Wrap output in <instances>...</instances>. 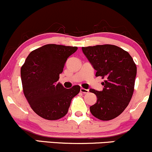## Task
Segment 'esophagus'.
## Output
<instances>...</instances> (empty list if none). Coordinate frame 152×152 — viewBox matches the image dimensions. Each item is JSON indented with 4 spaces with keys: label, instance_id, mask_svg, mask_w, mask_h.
<instances>
[{
    "label": "esophagus",
    "instance_id": "1",
    "mask_svg": "<svg viewBox=\"0 0 152 152\" xmlns=\"http://www.w3.org/2000/svg\"><path fill=\"white\" fill-rule=\"evenodd\" d=\"M80 92H81V93H88V92H89V90H88V89H85V88H80Z\"/></svg>",
    "mask_w": 152,
    "mask_h": 152
}]
</instances>
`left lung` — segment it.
<instances>
[{"label":"left lung","instance_id":"obj_1","mask_svg":"<svg viewBox=\"0 0 152 152\" xmlns=\"http://www.w3.org/2000/svg\"><path fill=\"white\" fill-rule=\"evenodd\" d=\"M96 70L95 76L105 78L102 91L90 89L97 102L90 107L93 115L102 121L118 116L129 105L134 90L136 66L126 51L115 45L103 44L82 47Z\"/></svg>","mask_w":152,"mask_h":152}]
</instances>
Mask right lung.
I'll list each match as a JSON object with an SVG mask.
<instances>
[{"mask_svg":"<svg viewBox=\"0 0 152 152\" xmlns=\"http://www.w3.org/2000/svg\"><path fill=\"white\" fill-rule=\"evenodd\" d=\"M77 47L50 44L32 51L21 69L22 86L31 108L47 120H58L67 113L72 99L80 87L66 89L57 83L66 61Z\"/></svg>","mask_w":152,"mask_h":152,"instance_id":"add662e5","label":"right lung"}]
</instances>
